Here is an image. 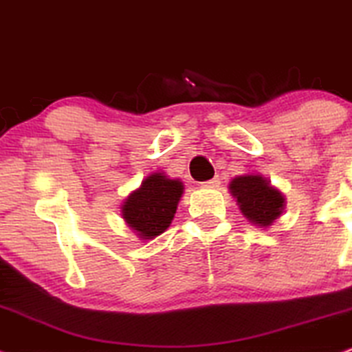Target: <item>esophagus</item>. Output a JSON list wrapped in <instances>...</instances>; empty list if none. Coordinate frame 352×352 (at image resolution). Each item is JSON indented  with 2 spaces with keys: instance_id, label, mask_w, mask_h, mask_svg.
<instances>
[{
  "instance_id": "esophagus-1",
  "label": "esophagus",
  "mask_w": 352,
  "mask_h": 352,
  "mask_svg": "<svg viewBox=\"0 0 352 352\" xmlns=\"http://www.w3.org/2000/svg\"><path fill=\"white\" fill-rule=\"evenodd\" d=\"M219 184H221L219 177H214V179L206 181V183H202L201 186H202V188H208V189H216V188H219Z\"/></svg>"
}]
</instances>
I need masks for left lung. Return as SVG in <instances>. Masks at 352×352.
Wrapping results in <instances>:
<instances>
[{
	"mask_svg": "<svg viewBox=\"0 0 352 352\" xmlns=\"http://www.w3.org/2000/svg\"><path fill=\"white\" fill-rule=\"evenodd\" d=\"M229 191L237 199L242 216L257 227H270L283 214L285 196L258 173L235 176L230 179Z\"/></svg>",
	"mask_w": 352,
	"mask_h": 352,
	"instance_id": "left-lung-1",
	"label": "left lung"
}]
</instances>
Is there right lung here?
Segmentation results:
<instances>
[{
    "instance_id": "right-lung-1",
    "label": "right lung",
    "mask_w": 352,
    "mask_h": 352,
    "mask_svg": "<svg viewBox=\"0 0 352 352\" xmlns=\"http://www.w3.org/2000/svg\"><path fill=\"white\" fill-rule=\"evenodd\" d=\"M183 192V181L171 179L163 171L151 173L123 201V221L142 241H151L171 226Z\"/></svg>"
}]
</instances>
